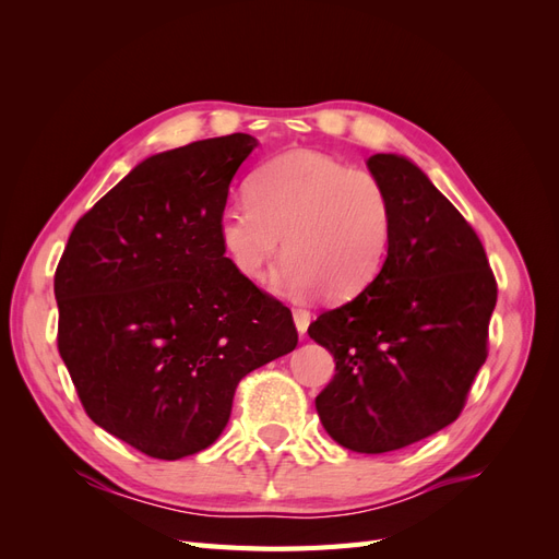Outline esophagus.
Here are the masks:
<instances>
[{
	"instance_id": "obj_1",
	"label": "esophagus",
	"mask_w": 559,
	"mask_h": 559,
	"mask_svg": "<svg viewBox=\"0 0 559 559\" xmlns=\"http://www.w3.org/2000/svg\"><path fill=\"white\" fill-rule=\"evenodd\" d=\"M310 321H312V314L308 312V310H294V324H296V329H298V333L302 335L308 331V326H310Z\"/></svg>"
}]
</instances>
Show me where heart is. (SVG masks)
<instances>
[{"instance_id":"1","label":"heart","mask_w":559,"mask_h":559,"mask_svg":"<svg viewBox=\"0 0 559 559\" xmlns=\"http://www.w3.org/2000/svg\"><path fill=\"white\" fill-rule=\"evenodd\" d=\"M247 191L218 216V240L245 280H263L280 251L277 282L292 296L347 300L380 273L394 210L376 175L298 148L261 165Z\"/></svg>"}]
</instances>
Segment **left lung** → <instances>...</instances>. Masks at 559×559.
Listing matches in <instances>:
<instances>
[{"instance_id": "left-lung-1", "label": "left lung", "mask_w": 559, "mask_h": 559, "mask_svg": "<svg viewBox=\"0 0 559 559\" xmlns=\"http://www.w3.org/2000/svg\"><path fill=\"white\" fill-rule=\"evenodd\" d=\"M366 165L392 200V245L378 277L308 333L335 361L314 401L321 425L343 448L380 454L460 417L487 359L497 282L476 230L413 160Z\"/></svg>"}]
</instances>
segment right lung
<instances>
[{
  "instance_id": "obj_1",
  "label": "right lung",
  "mask_w": 559,
  "mask_h": 559,
  "mask_svg": "<svg viewBox=\"0 0 559 559\" xmlns=\"http://www.w3.org/2000/svg\"><path fill=\"white\" fill-rule=\"evenodd\" d=\"M245 132L142 160L83 214L56 270L58 349L97 427L154 460L210 448L238 382L289 354L292 310L218 240Z\"/></svg>"
}]
</instances>
